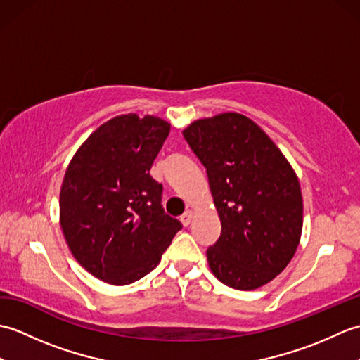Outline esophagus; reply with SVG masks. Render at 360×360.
Segmentation results:
<instances>
[{
  "label": "esophagus",
  "instance_id": "1",
  "mask_svg": "<svg viewBox=\"0 0 360 360\" xmlns=\"http://www.w3.org/2000/svg\"><path fill=\"white\" fill-rule=\"evenodd\" d=\"M192 218H193V213L190 212V210H187L184 215H182L179 219H181V223H182V226L184 227H187L190 223H192Z\"/></svg>",
  "mask_w": 360,
  "mask_h": 360
}]
</instances>
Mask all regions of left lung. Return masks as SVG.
Wrapping results in <instances>:
<instances>
[{"instance_id":"obj_1","label":"left lung","mask_w":360,"mask_h":360,"mask_svg":"<svg viewBox=\"0 0 360 360\" xmlns=\"http://www.w3.org/2000/svg\"><path fill=\"white\" fill-rule=\"evenodd\" d=\"M182 134L205 167L221 221L219 238L207 249L213 275L240 290L266 285L300 243L295 172L271 137L238 112L195 120Z\"/></svg>"}]
</instances>
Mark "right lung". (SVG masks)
I'll list each match as a JSON object with an SVG mask.
<instances>
[{"instance_id":"obj_1","label":"right lung","mask_w":360,"mask_h":360,"mask_svg":"<svg viewBox=\"0 0 360 360\" xmlns=\"http://www.w3.org/2000/svg\"><path fill=\"white\" fill-rule=\"evenodd\" d=\"M168 122L122 114L98 127L71 159L60 190V226L75 259L124 286L159 264L182 224L168 217L150 168Z\"/></svg>"}]
</instances>
